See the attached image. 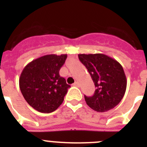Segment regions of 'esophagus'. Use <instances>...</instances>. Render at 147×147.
<instances>
[{
  "label": "esophagus",
  "mask_w": 147,
  "mask_h": 147,
  "mask_svg": "<svg viewBox=\"0 0 147 147\" xmlns=\"http://www.w3.org/2000/svg\"><path fill=\"white\" fill-rule=\"evenodd\" d=\"M74 86L79 87V82H75L74 83Z\"/></svg>",
  "instance_id": "obj_1"
}]
</instances>
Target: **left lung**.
<instances>
[{"label":"left lung","mask_w":147,"mask_h":147,"mask_svg":"<svg viewBox=\"0 0 147 147\" xmlns=\"http://www.w3.org/2000/svg\"><path fill=\"white\" fill-rule=\"evenodd\" d=\"M94 82L92 96H85L87 105L96 112L108 111L119 104L127 88L124 69L119 62L103 54H79Z\"/></svg>","instance_id":"obj_1"}]
</instances>
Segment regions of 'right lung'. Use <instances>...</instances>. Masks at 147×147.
<instances>
[{
	"label": "right lung",
	"mask_w": 147,
	"mask_h": 147,
	"mask_svg": "<svg viewBox=\"0 0 147 147\" xmlns=\"http://www.w3.org/2000/svg\"><path fill=\"white\" fill-rule=\"evenodd\" d=\"M67 54H49L29 62L22 71L20 89L28 105L38 112H54L62 105L70 85L59 75Z\"/></svg>",
	"instance_id": "right-lung-1"
}]
</instances>
